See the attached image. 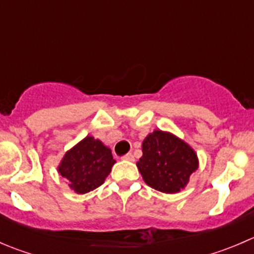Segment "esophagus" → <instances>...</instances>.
I'll use <instances>...</instances> for the list:
<instances>
[{"label":"esophagus","instance_id":"obj_1","mask_svg":"<svg viewBox=\"0 0 254 254\" xmlns=\"http://www.w3.org/2000/svg\"><path fill=\"white\" fill-rule=\"evenodd\" d=\"M123 160L125 161H134V156H132V153H127L125 156H123Z\"/></svg>","mask_w":254,"mask_h":254}]
</instances>
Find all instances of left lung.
<instances>
[{
	"label": "left lung",
	"mask_w": 254,
	"mask_h": 254,
	"mask_svg": "<svg viewBox=\"0 0 254 254\" xmlns=\"http://www.w3.org/2000/svg\"><path fill=\"white\" fill-rule=\"evenodd\" d=\"M143 181L162 193H178L198 170L193 148L170 132L155 130L142 142V157L136 163Z\"/></svg>",
	"instance_id": "1"
}]
</instances>
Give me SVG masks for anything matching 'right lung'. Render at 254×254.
Returning <instances> with one entry per match:
<instances>
[{"instance_id":"right-lung-1","label":"right lung","mask_w":254,"mask_h":254,"mask_svg":"<svg viewBox=\"0 0 254 254\" xmlns=\"http://www.w3.org/2000/svg\"><path fill=\"white\" fill-rule=\"evenodd\" d=\"M114 163L111 148L94 137L86 136L65 153L59 173L67 179L71 189L84 194L104 183Z\"/></svg>"}]
</instances>
